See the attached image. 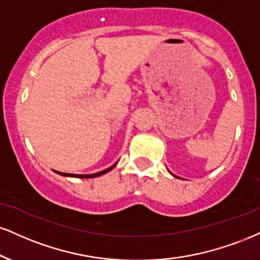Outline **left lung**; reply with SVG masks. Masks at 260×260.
<instances>
[{
    "label": "left lung",
    "instance_id": "8db88e82",
    "mask_svg": "<svg viewBox=\"0 0 260 260\" xmlns=\"http://www.w3.org/2000/svg\"><path fill=\"white\" fill-rule=\"evenodd\" d=\"M174 177H176V176H174ZM177 178H178V177H177Z\"/></svg>",
    "mask_w": 260,
    "mask_h": 260
}]
</instances>
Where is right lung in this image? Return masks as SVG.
<instances>
[{"mask_svg":"<svg viewBox=\"0 0 260 260\" xmlns=\"http://www.w3.org/2000/svg\"><path fill=\"white\" fill-rule=\"evenodd\" d=\"M115 166L116 165H114V166H111L110 168H108V170H105V171H102V172H98V173H94V174H70V173H62V172H57L58 174H60V176H67V177H75V178H94V177H99V176H103V174H105L106 172H109V171H111L112 168L115 167Z\"/></svg>","mask_w":260,"mask_h":260,"instance_id":"right-lung-1","label":"right lung"}]
</instances>
